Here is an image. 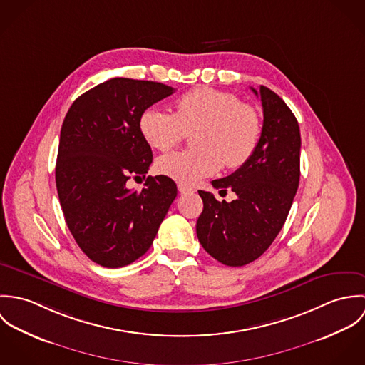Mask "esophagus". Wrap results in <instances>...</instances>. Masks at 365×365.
Segmentation results:
<instances>
[{
	"label": "esophagus",
	"instance_id": "1",
	"mask_svg": "<svg viewBox=\"0 0 365 365\" xmlns=\"http://www.w3.org/2000/svg\"><path fill=\"white\" fill-rule=\"evenodd\" d=\"M178 191H180V194H192V192H195L194 188L187 187L184 184H178Z\"/></svg>",
	"mask_w": 365,
	"mask_h": 365
}]
</instances>
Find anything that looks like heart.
<instances>
[{
	"mask_svg": "<svg viewBox=\"0 0 365 365\" xmlns=\"http://www.w3.org/2000/svg\"><path fill=\"white\" fill-rule=\"evenodd\" d=\"M194 128V149L157 160L160 174L187 185L215 175L223 164L239 168L247 163L260 140V115L255 106L239 101L232 93L201 87L181 96L174 113L149 106L139 118L142 136L161 152L174 148Z\"/></svg>",
	"mask_w": 365,
	"mask_h": 365,
	"instance_id": "1",
	"label": "heart"
}]
</instances>
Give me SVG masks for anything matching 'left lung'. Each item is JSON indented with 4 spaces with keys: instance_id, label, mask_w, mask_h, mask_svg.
I'll return each instance as SVG.
<instances>
[{
    "instance_id": "left-lung-1",
    "label": "left lung",
    "mask_w": 365,
    "mask_h": 365,
    "mask_svg": "<svg viewBox=\"0 0 365 365\" xmlns=\"http://www.w3.org/2000/svg\"><path fill=\"white\" fill-rule=\"evenodd\" d=\"M252 91L261 98L262 129L253 156L225 178L213 180L216 190L230 188L232 202L216 201L198 191L204 210L197 220V236L215 260L242 267L257 260L282 229L299 185V125L274 91L260 86ZM219 191V192H220Z\"/></svg>"
}]
</instances>
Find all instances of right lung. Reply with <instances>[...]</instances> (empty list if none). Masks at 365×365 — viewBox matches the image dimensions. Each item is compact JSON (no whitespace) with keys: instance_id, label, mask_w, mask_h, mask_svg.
I'll use <instances>...</instances> for the list:
<instances>
[{"instance_id":"1","label":"right lung","mask_w":365,"mask_h":365,"mask_svg":"<svg viewBox=\"0 0 365 365\" xmlns=\"http://www.w3.org/2000/svg\"><path fill=\"white\" fill-rule=\"evenodd\" d=\"M156 81L110 78L80 96L60 130L56 187L66 223L90 260L125 267L152 246L177 197L165 175L148 177L130 191L132 177L145 178L153 153L140 133L142 112L171 96Z\"/></svg>"}]
</instances>
